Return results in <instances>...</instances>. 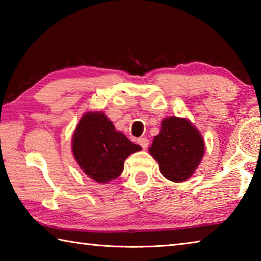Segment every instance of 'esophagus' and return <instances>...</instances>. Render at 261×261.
I'll return each instance as SVG.
<instances>
[{"label":"esophagus","instance_id":"obj_1","mask_svg":"<svg viewBox=\"0 0 261 261\" xmlns=\"http://www.w3.org/2000/svg\"><path fill=\"white\" fill-rule=\"evenodd\" d=\"M138 144L140 145L141 147H143L144 149H146L147 147H148V144H149V141H148V139L147 138H139L138 140Z\"/></svg>","mask_w":261,"mask_h":261}]
</instances>
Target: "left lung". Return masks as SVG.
I'll return each mask as SVG.
<instances>
[{
    "mask_svg": "<svg viewBox=\"0 0 261 261\" xmlns=\"http://www.w3.org/2000/svg\"><path fill=\"white\" fill-rule=\"evenodd\" d=\"M149 153L158 161L161 174L167 179L183 182L200 163L204 140L188 120L169 117L162 121L160 134L154 137Z\"/></svg>",
    "mask_w": 261,
    "mask_h": 261,
    "instance_id": "8db88e82",
    "label": "left lung"
}]
</instances>
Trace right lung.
I'll list each match as a JSON object with an SVG mask.
<instances>
[{
	"label": "right lung",
	"instance_id": "1",
	"mask_svg": "<svg viewBox=\"0 0 261 261\" xmlns=\"http://www.w3.org/2000/svg\"><path fill=\"white\" fill-rule=\"evenodd\" d=\"M141 147L115 130L103 113H87L76 127L72 152L88 177L98 183L117 178L124 168V160Z\"/></svg>",
	"mask_w": 261,
	"mask_h": 261
}]
</instances>
